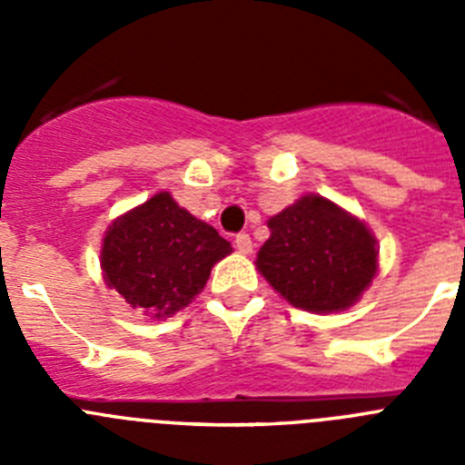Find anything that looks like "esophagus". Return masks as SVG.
Instances as JSON below:
<instances>
[{
    "label": "esophagus",
    "mask_w": 465,
    "mask_h": 465,
    "mask_svg": "<svg viewBox=\"0 0 465 465\" xmlns=\"http://www.w3.org/2000/svg\"><path fill=\"white\" fill-rule=\"evenodd\" d=\"M235 249L240 253H252V249H253L252 237L246 235V232H240V235L235 237Z\"/></svg>",
    "instance_id": "obj_1"
}]
</instances>
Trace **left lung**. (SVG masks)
<instances>
[{
    "label": "left lung",
    "mask_w": 465,
    "mask_h": 465,
    "mask_svg": "<svg viewBox=\"0 0 465 465\" xmlns=\"http://www.w3.org/2000/svg\"><path fill=\"white\" fill-rule=\"evenodd\" d=\"M270 240L256 268L293 307L342 312L377 274V240L371 228L322 195H302L268 221Z\"/></svg>",
    "instance_id": "left-lung-1"
}]
</instances>
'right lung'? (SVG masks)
<instances>
[{
	"label": "right lung",
	"mask_w": 465,
	"mask_h": 465,
	"mask_svg": "<svg viewBox=\"0 0 465 465\" xmlns=\"http://www.w3.org/2000/svg\"><path fill=\"white\" fill-rule=\"evenodd\" d=\"M230 252L228 240L163 191L106 228L100 262L106 286L127 305L165 319L191 305Z\"/></svg>",
	"instance_id": "obj_1"
}]
</instances>
